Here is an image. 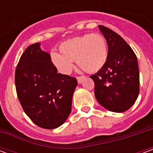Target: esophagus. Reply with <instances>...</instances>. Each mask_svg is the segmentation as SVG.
I'll return each mask as SVG.
<instances>
[{
    "mask_svg": "<svg viewBox=\"0 0 153 153\" xmlns=\"http://www.w3.org/2000/svg\"><path fill=\"white\" fill-rule=\"evenodd\" d=\"M84 79V76H78L77 77V80H78V83H80L82 82V80Z\"/></svg>",
    "mask_w": 153,
    "mask_h": 153,
    "instance_id": "obj_1",
    "label": "esophagus"
}]
</instances>
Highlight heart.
Returning <instances> with one entry per match:
<instances>
[{
    "label": "heart",
    "mask_w": 153,
    "mask_h": 153,
    "mask_svg": "<svg viewBox=\"0 0 153 153\" xmlns=\"http://www.w3.org/2000/svg\"><path fill=\"white\" fill-rule=\"evenodd\" d=\"M60 53L51 54V61L59 72L69 74L73 70V61L88 73L102 69L108 59L106 38L100 33H87L71 38L60 44Z\"/></svg>",
    "instance_id": "obj_1"
}]
</instances>
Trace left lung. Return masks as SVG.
I'll use <instances>...</instances> for the list:
<instances>
[{"label":"left lung","mask_w":153,"mask_h":153,"mask_svg":"<svg viewBox=\"0 0 153 153\" xmlns=\"http://www.w3.org/2000/svg\"><path fill=\"white\" fill-rule=\"evenodd\" d=\"M108 45L105 66L90 78L94 81L97 102L113 112H124L134 104L139 93L136 55L123 38L102 25L98 26Z\"/></svg>","instance_id":"obj_1"}]
</instances>
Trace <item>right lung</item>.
I'll return each mask as SVG.
<instances>
[{
    "mask_svg": "<svg viewBox=\"0 0 153 153\" xmlns=\"http://www.w3.org/2000/svg\"><path fill=\"white\" fill-rule=\"evenodd\" d=\"M40 43L32 44L22 54L15 69V88L23 109L35 125L52 129L71 112L77 86L74 77L57 73Z\"/></svg>",
    "mask_w": 153,
    "mask_h": 153,
    "instance_id": "obj_1",
    "label": "right lung"
}]
</instances>
